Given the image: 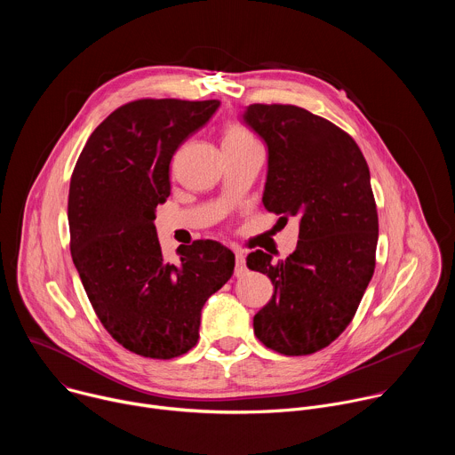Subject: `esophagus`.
I'll list each match as a JSON object with an SVG mask.
<instances>
[{"instance_id":"1","label":"esophagus","mask_w":455,"mask_h":455,"mask_svg":"<svg viewBox=\"0 0 455 455\" xmlns=\"http://www.w3.org/2000/svg\"><path fill=\"white\" fill-rule=\"evenodd\" d=\"M248 268H246V259L243 251H235V268H234V275L235 277H243L246 275Z\"/></svg>"}]
</instances>
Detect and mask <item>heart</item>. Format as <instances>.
Wrapping results in <instances>:
<instances>
[{"label":"heart","instance_id":"1","mask_svg":"<svg viewBox=\"0 0 455 455\" xmlns=\"http://www.w3.org/2000/svg\"><path fill=\"white\" fill-rule=\"evenodd\" d=\"M248 142H253V137L244 125L235 124V122L227 124L225 133H223V146H239V144H248Z\"/></svg>","mask_w":455,"mask_h":455}]
</instances>
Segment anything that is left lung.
Here are the masks:
<instances>
[{"label": "left lung", "mask_w": 455, "mask_h": 455, "mask_svg": "<svg viewBox=\"0 0 455 455\" xmlns=\"http://www.w3.org/2000/svg\"><path fill=\"white\" fill-rule=\"evenodd\" d=\"M243 120L267 142V211L297 216L299 241L284 261L255 250L246 267L270 277L274 295L253 316L267 347L302 356L349 326L374 274L378 212L367 162L333 122L291 104H250Z\"/></svg>", "instance_id": "obj_1"}]
</instances>
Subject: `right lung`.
<instances>
[{
  "mask_svg": "<svg viewBox=\"0 0 455 455\" xmlns=\"http://www.w3.org/2000/svg\"><path fill=\"white\" fill-rule=\"evenodd\" d=\"M220 100L140 99L115 109L90 135L70 180V250L106 331L127 351L171 360L198 344L207 299L234 274L218 241L178 246L169 263L156 235V205L171 194L176 149Z\"/></svg>",
  "mask_w": 455,
  "mask_h": 455,
  "instance_id": "1",
  "label": "right lung"
}]
</instances>
